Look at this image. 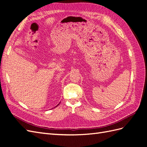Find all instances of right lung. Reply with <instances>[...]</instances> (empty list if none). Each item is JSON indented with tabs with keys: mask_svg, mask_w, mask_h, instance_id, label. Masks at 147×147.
I'll use <instances>...</instances> for the list:
<instances>
[{
	"mask_svg": "<svg viewBox=\"0 0 147 147\" xmlns=\"http://www.w3.org/2000/svg\"><path fill=\"white\" fill-rule=\"evenodd\" d=\"M59 104H60V102H59ZM59 104H58V105H56V107H57V105H59Z\"/></svg>",
	"mask_w": 147,
	"mask_h": 147,
	"instance_id": "add662e5",
	"label": "right lung"
}]
</instances>
